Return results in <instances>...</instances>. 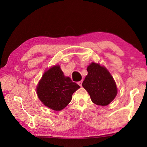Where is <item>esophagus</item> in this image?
<instances>
[{"mask_svg": "<svg viewBox=\"0 0 147 147\" xmlns=\"http://www.w3.org/2000/svg\"><path fill=\"white\" fill-rule=\"evenodd\" d=\"M78 85H79L80 86H82V80H81V81L78 82Z\"/></svg>", "mask_w": 147, "mask_h": 147, "instance_id": "esophagus-1", "label": "esophagus"}]
</instances>
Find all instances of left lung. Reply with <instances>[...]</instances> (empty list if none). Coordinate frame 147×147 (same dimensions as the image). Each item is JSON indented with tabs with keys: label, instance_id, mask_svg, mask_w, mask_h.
<instances>
[{
	"label": "left lung",
	"instance_id": "left-lung-1",
	"mask_svg": "<svg viewBox=\"0 0 147 147\" xmlns=\"http://www.w3.org/2000/svg\"><path fill=\"white\" fill-rule=\"evenodd\" d=\"M88 75L82 83L92 102L96 105L107 106L117 94V89L112 76L105 67L91 63L87 67Z\"/></svg>",
	"mask_w": 147,
	"mask_h": 147
}]
</instances>
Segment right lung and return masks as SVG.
Masks as SVG:
<instances>
[{
  "instance_id": "add662e5",
  "label": "right lung",
  "mask_w": 147,
  "mask_h": 147,
  "mask_svg": "<svg viewBox=\"0 0 147 147\" xmlns=\"http://www.w3.org/2000/svg\"><path fill=\"white\" fill-rule=\"evenodd\" d=\"M80 86L65 76L59 65L52 67L45 72L37 86V94L45 106L60 111L68 105L72 95Z\"/></svg>"
}]
</instances>
